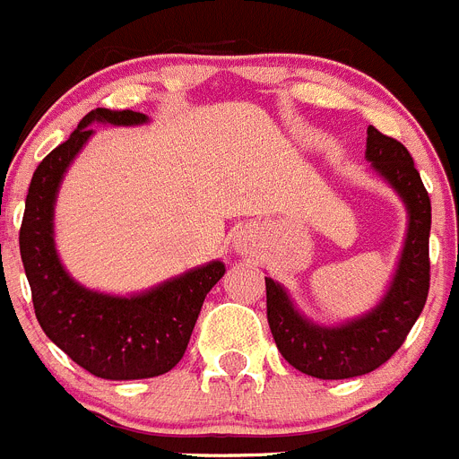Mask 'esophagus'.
Wrapping results in <instances>:
<instances>
[{"mask_svg":"<svg viewBox=\"0 0 459 459\" xmlns=\"http://www.w3.org/2000/svg\"><path fill=\"white\" fill-rule=\"evenodd\" d=\"M247 245V238H242V242H240V249H242V247H245Z\"/></svg>","mask_w":459,"mask_h":459,"instance_id":"1","label":"esophagus"}]
</instances>
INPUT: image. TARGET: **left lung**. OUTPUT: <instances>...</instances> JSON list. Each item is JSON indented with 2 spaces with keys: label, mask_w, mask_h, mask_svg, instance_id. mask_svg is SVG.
<instances>
[{
  "label": "left lung",
  "mask_w": 459,
  "mask_h": 459,
  "mask_svg": "<svg viewBox=\"0 0 459 459\" xmlns=\"http://www.w3.org/2000/svg\"><path fill=\"white\" fill-rule=\"evenodd\" d=\"M365 159L406 207V235L397 268L384 298L356 318L324 325L296 307L289 290L265 277L268 324L289 365L314 378H351L381 368L420 316L429 290V226L432 205L420 173L404 145L374 126L368 129Z\"/></svg>",
  "instance_id": "obj_1"
}]
</instances>
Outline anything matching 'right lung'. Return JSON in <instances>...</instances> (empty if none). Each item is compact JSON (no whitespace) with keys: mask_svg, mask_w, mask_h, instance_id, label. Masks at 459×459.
<instances>
[{"mask_svg":"<svg viewBox=\"0 0 459 459\" xmlns=\"http://www.w3.org/2000/svg\"><path fill=\"white\" fill-rule=\"evenodd\" d=\"M147 122V115L134 110L87 113L69 141L34 170L20 226V256L43 333L82 369L110 381L150 378L173 369L185 356L203 300L226 273L224 263L210 261L141 293L113 296L87 289L64 268L55 245V203L64 175L94 135L91 125Z\"/></svg>","mask_w":459,"mask_h":459,"instance_id":"right-lung-1","label":"right lung"}]
</instances>
